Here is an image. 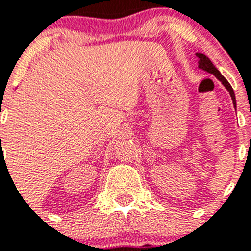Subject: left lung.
Segmentation results:
<instances>
[{
  "label": "left lung",
  "instance_id": "obj_1",
  "mask_svg": "<svg viewBox=\"0 0 251 251\" xmlns=\"http://www.w3.org/2000/svg\"><path fill=\"white\" fill-rule=\"evenodd\" d=\"M196 56L199 57V68L202 69V70H205V72L210 73V74H214L215 76L219 79V80L221 81V83L224 84V86H225L226 89L229 90L230 95H231V99H232V103H234V105L236 106V100H235V94H234V90H232L231 85L229 84V81L226 80L225 77L223 76V75L220 74V72L217 70L216 68L214 66V64L211 63V60L208 59L206 55L203 54H196Z\"/></svg>",
  "mask_w": 251,
  "mask_h": 251
}]
</instances>
